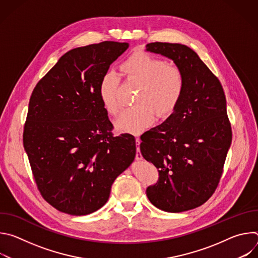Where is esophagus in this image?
Listing matches in <instances>:
<instances>
[{
    "mask_svg": "<svg viewBox=\"0 0 258 258\" xmlns=\"http://www.w3.org/2000/svg\"><path fill=\"white\" fill-rule=\"evenodd\" d=\"M140 144H141V140L139 138L136 139V145H137V153H136V159L138 161H141L143 160V156H142V153L140 151Z\"/></svg>",
    "mask_w": 258,
    "mask_h": 258,
    "instance_id": "1",
    "label": "esophagus"
}]
</instances>
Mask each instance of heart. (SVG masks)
I'll return each instance as SVG.
<instances>
[{"mask_svg": "<svg viewBox=\"0 0 258 258\" xmlns=\"http://www.w3.org/2000/svg\"><path fill=\"white\" fill-rule=\"evenodd\" d=\"M120 69L127 80L140 88L135 99L137 105L125 108L115 120L118 131L138 135L152 125L155 113L165 117L173 112L186 85L178 67L147 53L137 52L121 63ZM118 85L119 78L113 71L105 73L99 83L101 103L110 115H116L121 107Z\"/></svg>", "mask_w": 258, "mask_h": 258, "instance_id": "1", "label": "heart"}]
</instances>
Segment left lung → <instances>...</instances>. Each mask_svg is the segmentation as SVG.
<instances>
[{"label":"left lung","instance_id":"obj_1","mask_svg":"<svg viewBox=\"0 0 258 258\" xmlns=\"http://www.w3.org/2000/svg\"><path fill=\"white\" fill-rule=\"evenodd\" d=\"M146 51L173 61L185 77V91L173 112L142 135L143 157L159 171L146 194L167 212L194 209L215 191L232 143L226 96L217 78L191 48L150 43Z\"/></svg>","mask_w":258,"mask_h":258}]
</instances>
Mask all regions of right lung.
Listing matches in <instances>:
<instances>
[{"label":"right lung","instance_id":"right-lung-1","mask_svg":"<svg viewBox=\"0 0 258 258\" xmlns=\"http://www.w3.org/2000/svg\"><path fill=\"white\" fill-rule=\"evenodd\" d=\"M128 46L102 42L72 49L31 94L23 146L42 196L59 211L100 209L136 157L135 137L112 135L98 93L102 77Z\"/></svg>","mask_w":258,"mask_h":258}]
</instances>
